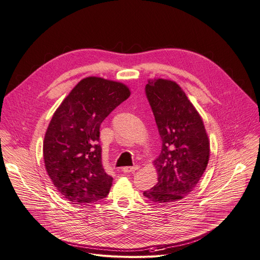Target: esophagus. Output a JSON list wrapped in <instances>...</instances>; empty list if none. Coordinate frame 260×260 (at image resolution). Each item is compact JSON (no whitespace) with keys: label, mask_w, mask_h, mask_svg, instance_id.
<instances>
[{"label":"esophagus","mask_w":260,"mask_h":260,"mask_svg":"<svg viewBox=\"0 0 260 260\" xmlns=\"http://www.w3.org/2000/svg\"><path fill=\"white\" fill-rule=\"evenodd\" d=\"M139 166H134V167H125L123 168V172L124 173H133L135 172L137 169H139Z\"/></svg>","instance_id":"esophagus-1"}]
</instances>
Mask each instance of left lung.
<instances>
[{
	"mask_svg": "<svg viewBox=\"0 0 260 260\" xmlns=\"http://www.w3.org/2000/svg\"><path fill=\"white\" fill-rule=\"evenodd\" d=\"M145 92L160 135L161 152L154 161L158 182L144 191V196L168 205L194 190L207 168L210 143L201 115L175 82L149 81Z\"/></svg>",
	"mask_w": 260,
	"mask_h": 260,
	"instance_id": "1",
	"label": "left lung"
}]
</instances>
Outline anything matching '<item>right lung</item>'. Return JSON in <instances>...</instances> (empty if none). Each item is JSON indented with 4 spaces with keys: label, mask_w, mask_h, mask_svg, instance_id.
I'll return each mask as SVG.
<instances>
[{
    "label": "right lung",
    "mask_w": 260,
    "mask_h": 260,
    "mask_svg": "<svg viewBox=\"0 0 260 260\" xmlns=\"http://www.w3.org/2000/svg\"><path fill=\"white\" fill-rule=\"evenodd\" d=\"M129 96L124 84L89 76L54 112L44 139V161L56 190L72 204H95L109 194L113 178L103 165L100 128Z\"/></svg>",
    "instance_id": "1"
}]
</instances>
